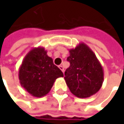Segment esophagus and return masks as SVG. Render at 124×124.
Returning <instances> with one entry per match:
<instances>
[{"mask_svg": "<svg viewBox=\"0 0 124 124\" xmlns=\"http://www.w3.org/2000/svg\"><path fill=\"white\" fill-rule=\"evenodd\" d=\"M59 69L63 72H64V68H63V67L62 66V65H59Z\"/></svg>", "mask_w": 124, "mask_h": 124, "instance_id": "esophagus-1", "label": "esophagus"}]
</instances>
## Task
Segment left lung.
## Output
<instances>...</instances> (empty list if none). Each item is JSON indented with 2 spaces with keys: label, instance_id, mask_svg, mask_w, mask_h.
<instances>
[{
  "label": "left lung",
  "instance_id": "8db88e82",
  "mask_svg": "<svg viewBox=\"0 0 124 124\" xmlns=\"http://www.w3.org/2000/svg\"><path fill=\"white\" fill-rule=\"evenodd\" d=\"M70 63L65 72V82L70 92L79 98H88L100 90L103 82V70L95 54L81 43L69 50Z\"/></svg>",
  "mask_w": 124,
  "mask_h": 124
}]
</instances>
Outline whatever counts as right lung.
<instances>
[{"label":"right lung","mask_w":124,"mask_h":124,"mask_svg":"<svg viewBox=\"0 0 124 124\" xmlns=\"http://www.w3.org/2000/svg\"><path fill=\"white\" fill-rule=\"evenodd\" d=\"M63 77L61 70L54 64L43 47L32 48L23 59L18 70L21 86L35 97L45 96L56 79Z\"/></svg>","instance_id":"right-lung-1"}]
</instances>
